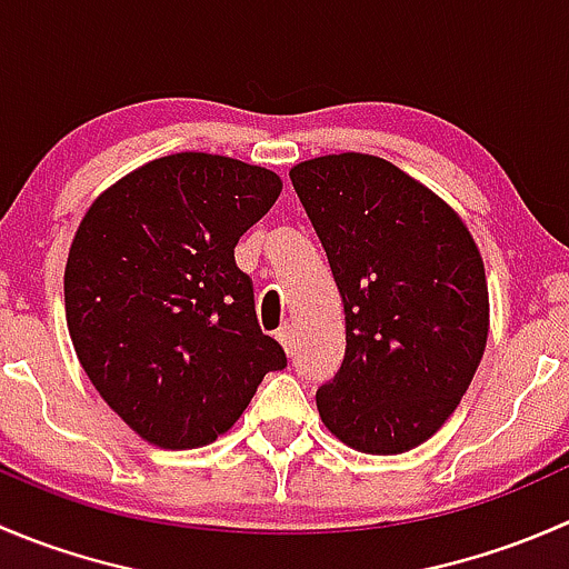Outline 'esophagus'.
I'll return each mask as SVG.
<instances>
[{
  "instance_id": "34e87169",
  "label": "esophagus",
  "mask_w": 569,
  "mask_h": 569,
  "mask_svg": "<svg viewBox=\"0 0 569 569\" xmlns=\"http://www.w3.org/2000/svg\"><path fill=\"white\" fill-rule=\"evenodd\" d=\"M274 338H278V341H280V347L286 349V355H291V352H295V330H291L289 325H286V327H280V330L274 332Z\"/></svg>"
}]
</instances>
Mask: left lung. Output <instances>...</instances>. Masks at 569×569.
Listing matches in <instances>:
<instances>
[{
  "instance_id": "obj_1",
  "label": "left lung",
  "mask_w": 569,
  "mask_h": 569,
  "mask_svg": "<svg viewBox=\"0 0 569 569\" xmlns=\"http://www.w3.org/2000/svg\"><path fill=\"white\" fill-rule=\"evenodd\" d=\"M289 176L347 325L341 369L317 391L321 421L363 455H405L449 421L481 363V252L462 217L388 159L327 153Z\"/></svg>"
}]
</instances>
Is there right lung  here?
I'll list each match as a JSON object with an SVG mask.
<instances>
[{"label": "right lung", "instance_id": "right-lung-1", "mask_svg": "<svg viewBox=\"0 0 569 569\" xmlns=\"http://www.w3.org/2000/svg\"><path fill=\"white\" fill-rule=\"evenodd\" d=\"M280 189L267 168L183 151L84 211L66 263L68 332L101 399L151 446H209L286 366L233 258Z\"/></svg>", "mask_w": 569, "mask_h": 569}]
</instances>
